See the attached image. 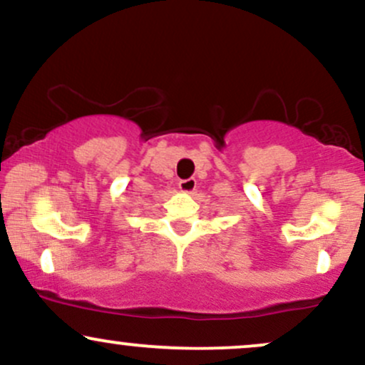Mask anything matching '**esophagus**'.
<instances>
[{
	"label": "esophagus",
	"instance_id": "obj_1",
	"mask_svg": "<svg viewBox=\"0 0 365 365\" xmlns=\"http://www.w3.org/2000/svg\"><path fill=\"white\" fill-rule=\"evenodd\" d=\"M195 187H197L195 178H187V180H182V182L178 183L180 192H183V194H192V192L195 190Z\"/></svg>",
	"mask_w": 365,
	"mask_h": 365
}]
</instances>
